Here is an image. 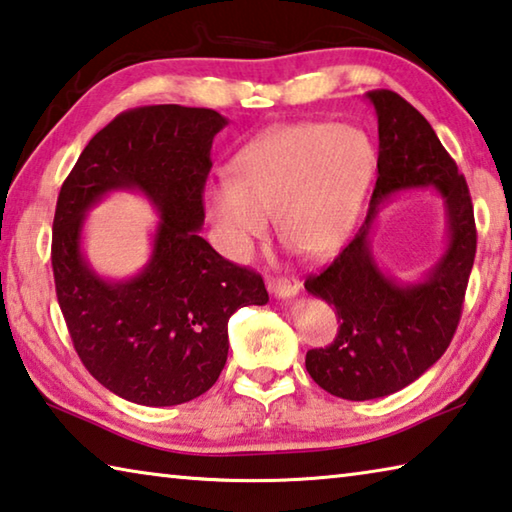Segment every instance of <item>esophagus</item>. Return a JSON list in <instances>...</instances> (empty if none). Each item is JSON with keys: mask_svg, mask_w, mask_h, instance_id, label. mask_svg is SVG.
Listing matches in <instances>:
<instances>
[{"mask_svg": "<svg viewBox=\"0 0 512 512\" xmlns=\"http://www.w3.org/2000/svg\"><path fill=\"white\" fill-rule=\"evenodd\" d=\"M298 277H271L268 280V289H271L277 298H293L300 291Z\"/></svg>", "mask_w": 512, "mask_h": 512, "instance_id": "34e87169", "label": "esophagus"}]
</instances>
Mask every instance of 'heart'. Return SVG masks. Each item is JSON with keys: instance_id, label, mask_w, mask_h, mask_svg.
I'll list each match as a JSON object with an SVG mask.
<instances>
[{"instance_id": "1", "label": "heart", "mask_w": 512, "mask_h": 512, "mask_svg": "<svg viewBox=\"0 0 512 512\" xmlns=\"http://www.w3.org/2000/svg\"><path fill=\"white\" fill-rule=\"evenodd\" d=\"M372 171L375 146L359 126H277L237 153L232 180L207 187L205 207L232 257L266 237V216L296 253L325 257L354 230Z\"/></svg>"}]
</instances>
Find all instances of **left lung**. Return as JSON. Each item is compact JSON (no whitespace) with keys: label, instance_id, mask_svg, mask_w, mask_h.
<instances>
[{"label":"left lung","instance_id":"obj_1","mask_svg":"<svg viewBox=\"0 0 512 512\" xmlns=\"http://www.w3.org/2000/svg\"><path fill=\"white\" fill-rule=\"evenodd\" d=\"M366 97L377 110L379 158L366 223L305 289L339 316L327 348L307 352L311 379L327 393L363 402L402 391L443 357L463 314L476 255L474 207L465 178L427 119L393 90ZM436 186L444 196L450 246L418 285H397L369 253V228L378 205L404 188Z\"/></svg>","mask_w":512,"mask_h":512}]
</instances>
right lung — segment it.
Wrapping results in <instances>:
<instances>
[{
	"instance_id": "obj_1",
	"label": "right lung",
	"mask_w": 512,
	"mask_h": 512,
	"mask_svg": "<svg viewBox=\"0 0 512 512\" xmlns=\"http://www.w3.org/2000/svg\"><path fill=\"white\" fill-rule=\"evenodd\" d=\"M216 110L176 103L133 108L92 137L60 187L51 266L60 311L90 375L144 406L194 400L228 359V320L266 305L262 275L221 257L198 235ZM115 188L159 207L154 255L131 281H101L80 253L84 212Z\"/></svg>"
}]
</instances>
